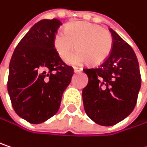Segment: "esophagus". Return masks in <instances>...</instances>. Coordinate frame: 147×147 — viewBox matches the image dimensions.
<instances>
[{"label": "esophagus", "mask_w": 147, "mask_h": 147, "mask_svg": "<svg viewBox=\"0 0 147 147\" xmlns=\"http://www.w3.org/2000/svg\"><path fill=\"white\" fill-rule=\"evenodd\" d=\"M82 71V68L81 67H74V72L75 73H77V72H80Z\"/></svg>", "instance_id": "1"}]
</instances>
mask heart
I'll list each match as a JSON object with an SVG mask.
<instances>
[{
	"instance_id": "obj_1",
	"label": "heart",
	"mask_w": 147,
	"mask_h": 147,
	"mask_svg": "<svg viewBox=\"0 0 147 147\" xmlns=\"http://www.w3.org/2000/svg\"><path fill=\"white\" fill-rule=\"evenodd\" d=\"M54 46L62 60L69 58L68 63L79 65L89 61L90 64L100 65L108 59L113 48L111 34L99 25L87 22L70 23L65 31L59 30L54 37Z\"/></svg>"
}]
</instances>
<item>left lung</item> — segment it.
Listing matches in <instances>:
<instances>
[{"label":"left lung","instance_id":"left-lung-1","mask_svg":"<svg viewBox=\"0 0 147 147\" xmlns=\"http://www.w3.org/2000/svg\"><path fill=\"white\" fill-rule=\"evenodd\" d=\"M113 48L98 68H86L82 100L87 116L96 124L112 126L129 116L136 104L141 77L137 57L126 42L110 28Z\"/></svg>","mask_w":147,"mask_h":147}]
</instances>
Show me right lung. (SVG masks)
I'll return each mask as SVG.
<instances>
[{
    "label": "right lung",
    "mask_w": 147,
    "mask_h": 147,
    "mask_svg": "<svg viewBox=\"0 0 147 147\" xmlns=\"http://www.w3.org/2000/svg\"><path fill=\"white\" fill-rule=\"evenodd\" d=\"M58 19L35 23L16 47L9 65L7 90L15 112L31 124H40L58 112L73 69L60 58L54 37Z\"/></svg>",
    "instance_id": "right-lung-1"
}]
</instances>
